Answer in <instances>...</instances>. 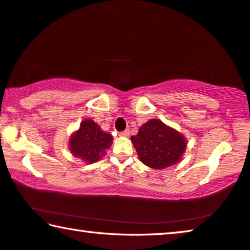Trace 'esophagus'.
Wrapping results in <instances>:
<instances>
[{
    "label": "esophagus",
    "instance_id": "34e87169",
    "mask_svg": "<svg viewBox=\"0 0 250 250\" xmlns=\"http://www.w3.org/2000/svg\"><path fill=\"white\" fill-rule=\"evenodd\" d=\"M129 135H130V132L128 131V130H125V131L120 132V136L121 137H129Z\"/></svg>",
    "mask_w": 250,
    "mask_h": 250
}]
</instances>
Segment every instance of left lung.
I'll use <instances>...</instances> for the list:
<instances>
[{"label":"left lung","instance_id":"1","mask_svg":"<svg viewBox=\"0 0 250 250\" xmlns=\"http://www.w3.org/2000/svg\"><path fill=\"white\" fill-rule=\"evenodd\" d=\"M141 163L155 169H164L182 159L188 140L172 126L158 119H150L131 137Z\"/></svg>","mask_w":250,"mask_h":250}]
</instances>
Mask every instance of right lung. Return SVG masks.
Here are the masks:
<instances>
[{"label":"right lung","instance_id":"1","mask_svg":"<svg viewBox=\"0 0 250 250\" xmlns=\"http://www.w3.org/2000/svg\"><path fill=\"white\" fill-rule=\"evenodd\" d=\"M112 141L113 138L110 133L103 131L92 119H85L81 122L78 130L70 136L68 147L74 157L86 164H92L105 155Z\"/></svg>","mask_w":250,"mask_h":250}]
</instances>
